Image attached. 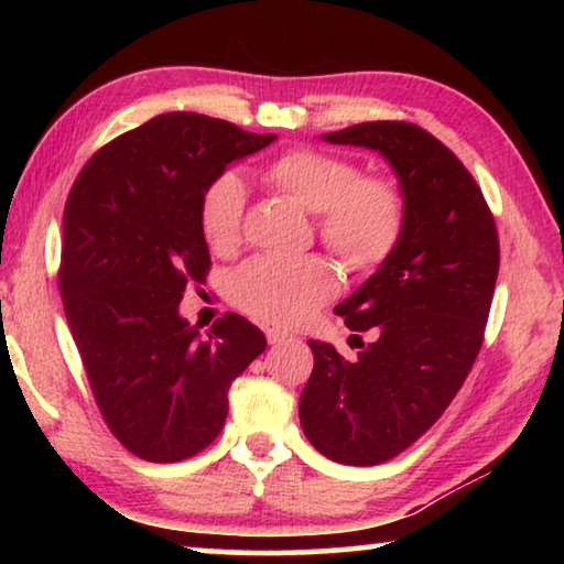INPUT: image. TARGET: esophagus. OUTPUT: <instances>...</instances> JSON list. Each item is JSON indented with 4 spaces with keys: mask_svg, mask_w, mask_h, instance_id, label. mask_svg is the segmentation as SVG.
I'll return each instance as SVG.
<instances>
[{
    "mask_svg": "<svg viewBox=\"0 0 564 564\" xmlns=\"http://www.w3.org/2000/svg\"><path fill=\"white\" fill-rule=\"evenodd\" d=\"M265 338H269V343H271V346H279V343H285V340H291L293 336H291V333H285V330H281V328H269V330H265Z\"/></svg>",
    "mask_w": 564,
    "mask_h": 564,
    "instance_id": "esophagus-1",
    "label": "esophagus"
}]
</instances>
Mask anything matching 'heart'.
<instances>
[{
	"label": "heart",
	"mask_w": 564,
	"mask_h": 564,
	"mask_svg": "<svg viewBox=\"0 0 564 564\" xmlns=\"http://www.w3.org/2000/svg\"><path fill=\"white\" fill-rule=\"evenodd\" d=\"M261 178L316 214V231L326 248L352 273L383 265L403 241L405 194L393 178L360 174L350 159L299 147L271 159ZM246 186L231 171L216 176L198 198V228L218 256L241 243ZM338 293V275L326 256L295 259L256 256L231 275V301L251 316L299 326Z\"/></svg>",
	"instance_id": "obj_1"
}]
</instances>
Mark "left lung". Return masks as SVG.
Masks as SVG:
<instances>
[{
    "label": "left lung",
    "mask_w": 564,
    "mask_h": 564,
    "mask_svg": "<svg viewBox=\"0 0 564 564\" xmlns=\"http://www.w3.org/2000/svg\"><path fill=\"white\" fill-rule=\"evenodd\" d=\"M376 149L398 174L408 224L395 253L336 313L373 333L356 360L308 340L301 393L311 445L343 465H380L445 413L482 348L500 271L498 228L480 186L443 141L410 121H366L326 133Z\"/></svg>",
    "instance_id": "8db88e82"
}]
</instances>
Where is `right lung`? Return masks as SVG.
<instances>
[{
  "label": "right lung",
  "instance_id": "right-lung-1",
  "mask_svg": "<svg viewBox=\"0 0 564 564\" xmlns=\"http://www.w3.org/2000/svg\"><path fill=\"white\" fill-rule=\"evenodd\" d=\"M273 139L204 113H161L104 144L66 198L64 313L104 423L141 460L206 451L226 423L228 388L265 350L263 330L238 313L198 336L178 303L212 269L204 188Z\"/></svg>",
  "mask_w": 564,
  "mask_h": 564
}]
</instances>
